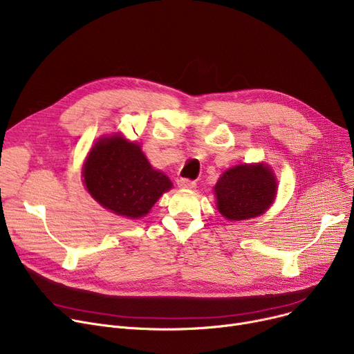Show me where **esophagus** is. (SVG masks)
I'll list each match as a JSON object with an SVG mask.
<instances>
[{
  "label": "esophagus",
  "instance_id": "1",
  "mask_svg": "<svg viewBox=\"0 0 354 354\" xmlns=\"http://www.w3.org/2000/svg\"><path fill=\"white\" fill-rule=\"evenodd\" d=\"M178 185H179V188H188V189H192V188L196 187L195 180H191V179H188V178H180V179H178Z\"/></svg>",
  "mask_w": 354,
  "mask_h": 354
}]
</instances>
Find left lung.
I'll return each mask as SVG.
<instances>
[{"mask_svg":"<svg viewBox=\"0 0 354 354\" xmlns=\"http://www.w3.org/2000/svg\"><path fill=\"white\" fill-rule=\"evenodd\" d=\"M275 194V178L264 165L231 167L215 185L218 209L231 221H243L263 214L272 203Z\"/></svg>","mask_w":354,"mask_h":354,"instance_id":"1","label":"left lung"}]
</instances>
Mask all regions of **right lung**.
<instances>
[{"label":"right lung","mask_w":354,"mask_h":354,"mask_svg":"<svg viewBox=\"0 0 354 354\" xmlns=\"http://www.w3.org/2000/svg\"><path fill=\"white\" fill-rule=\"evenodd\" d=\"M83 176L87 191L102 207L127 218L143 216L172 188L169 178L147 162L140 146L122 136L93 146Z\"/></svg>","instance_id":"add662e5"}]
</instances>
